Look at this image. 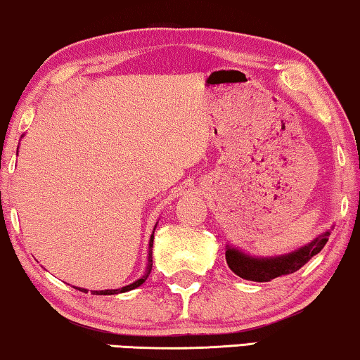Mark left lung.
<instances>
[{
  "label": "left lung",
  "instance_id": "1",
  "mask_svg": "<svg viewBox=\"0 0 360 360\" xmlns=\"http://www.w3.org/2000/svg\"><path fill=\"white\" fill-rule=\"evenodd\" d=\"M330 231L321 233L308 245L298 248V250L288 252V255L276 256V257H252L245 255L236 248L226 246V264L230 269L240 276L241 279L255 281V282H269L276 277L292 274L305 266L313 256L318 255L325 248Z\"/></svg>",
  "mask_w": 360,
  "mask_h": 360
}]
</instances>
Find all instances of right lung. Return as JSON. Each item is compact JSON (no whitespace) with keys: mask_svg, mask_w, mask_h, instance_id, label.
I'll return each mask as SVG.
<instances>
[{"mask_svg":"<svg viewBox=\"0 0 360 360\" xmlns=\"http://www.w3.org/2000/svg\"><path fill=\"white\" fill-rule=\"evenodd\" d=\"M155 229H156V225H155ZM153 233H155V231H153ZM153 233H151V236H150V248H148V264H146L145 274L141 276V279L135 281V282H131L130 285H125V287H122V288H114V290H93L94 295H114V293H124V292L134 290V288L140 287L141 283H143V282L146 281V277H148V276H150V272H151V267H153V259H151V255H153V251H151V248H153ZM77 288H78V287H77ZM78 290H81V292H88V290H86V288H78Z\"/></svg>","mask_w":360,"mask_h":360,"instance_id":"obj_1","label":"right lung"}]
</instances>
